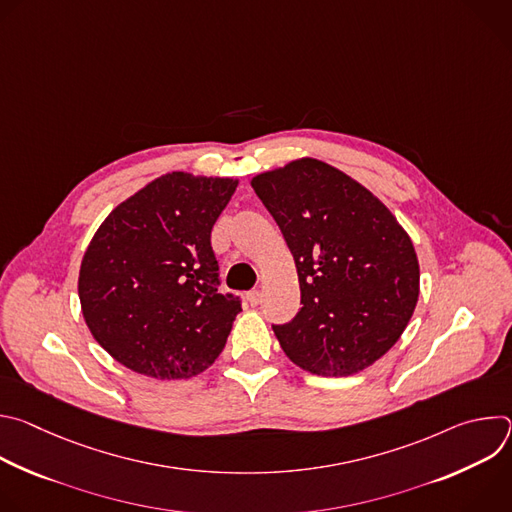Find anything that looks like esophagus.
<instances>
[{
	"mask_svg": "<svg viewBox=\"0 0 512 512\" xmlns=\"http://www.w3.org/2000/svg\"><path fill=\"white\" fill-rule=\"evenodd\" d=\"M261 300H263V294H261L259 289L249 291V294H247V302H249L251 306H259V304H261Z\"/></svg>",
	"mask_w": 512,
	"mask_h": 512,
	"instance_id": "1",
	"label": "esophagus"
}]
</instances>
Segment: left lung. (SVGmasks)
Masks as SVG:
<instances>
[{"label": "left lung", "mask_w": 512, "mask_h": 512, "mask_svg": "<svg viewBox=\"0 0 512 512\" xmlns=\"http://www.w3.org/2000/svg\"><path fill=\"white\" fill-rule=\"evenodd\" d=\"M294 255L302 308L273 332L291 362L320 377L364 371L395 346L419 298V261L395 214L316 158L251 180Z\"/></svg>", "instance_id": "left-lung-1"}]
</instances>
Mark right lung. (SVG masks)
<instances>
[{
    "label": "right lung",
    "mask_w": 512,
    "mask_h": 512,
    "mask_svg": "<svg viewBox=\"0 0 512 512\" xmlns=\"http://www.w3.org/2000/svg\"><path fill=\"white\" fill-rule=\"evenodd\" d=\"M237 186L164 174L117 204L93 235L79 271L81 310L123 367L178 381L223 352L241 304L218 294L210 231Z\"/></svg>",
    "instance_id": "obj_1"
}]
</instances>
